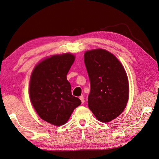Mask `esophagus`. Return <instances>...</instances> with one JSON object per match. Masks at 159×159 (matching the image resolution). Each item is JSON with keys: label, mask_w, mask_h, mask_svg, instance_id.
I'll return each instance as SVG.
<instances>
[{"label": "esophagus", "mask_w": 159, "mask_h": 159, "mask_svg": "<svg viewBox=\"0 0 159 159\" xmlns=\"http://www.w3.org/2000/svg\"><path fill=\"white\" fill-rule=\"evenodd\" d=\"M80 99L81 102H82V103H84V102H85V100H84V97H83V96H80Z\"/></svg>", "instance_id": "34e87169"}]
</instances>
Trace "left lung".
<instances>
[{"instance_id": "8db88e82", "label": "left lung", "mask_w": 159, "mask_h": 159, "mask_svg": "<svg viewBox=\"0 0 159 159\" xmlns=\"http://www.w3.org/2000/svg\"><path fill=\"white\" fill-rule=\"evenodd\" d=\"M84 63L90 84L89 108L99 121H111L124 111L128 100L125 69L114 55L103 49L86 51Z\"/></svg>"}]
</instances>
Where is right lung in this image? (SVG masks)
I'll use <instances>...</instances> for the list:
<instances>
[{
    "label": "right lung",
    "mask_w": 159,
    "mask_h": 159,
    "mask_svg": "<svg viewBox=\"0 0 159 159\" xmlns=\"http://www.w3.org/2000/svg\"><path fill=\"white\" fill-rule=\"evenodd\" d=\"M75 56L70 53L53 56L42 61L31 74L30 95L41 119L55 125L69 120L81 100L72 95L66 75Z\"/></svg>",
    "instance_id": "1"
}]
</instances>
